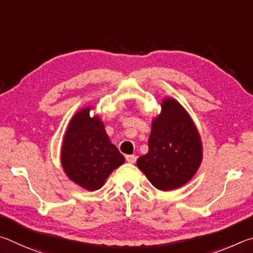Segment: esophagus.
<instances>
[{"instance_id":"esophagus-1","label":"esophagus","mask_w":253,"mask_h":253,"mask_svg":"<svg viewBox=\"0 0 253 253\" xmlns=\"http://www.w3.org/2000/svg\"><path fill=\"white\" fill-rule=\"evenodd\" d=\"M126 160L129 163H134L136 161V156L134 154H130V156H126Z\"/></svg>"}]
</instances>
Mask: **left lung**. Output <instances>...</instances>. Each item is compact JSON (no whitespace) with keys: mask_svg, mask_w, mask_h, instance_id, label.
Wrapping results in <instances>:
<instances>
[{"mask_svg":"<svg viewBox=\"0 0 253 253\" xmlns=\"http://www.w3.org/2000/svg\"><path fill=\"white\" fill-rule=\"evenodd\" d=\"M202 161V143L196 126L178 101L167 97L153 119L149 151L136 165L153 187L161 191L182 187Z\"/></svg>","mask_w":253,"mask_h":253,"instance_id":"obj_1","label":"left lung"}]
</instances>
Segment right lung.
<instances>
[{
    "instance_id": "1",
    "label": "right lung",
    "mask_w": 253,
    "mask_h": 253,
    "mask_svg": "<svg viewBox=\"0 0 253 253\" xmlns=\"http://www.w3.org/2000/svg\"><path fill=\"white\" fill-rule=\"evenodd\" d=\"M90 110L91 106L83 108L71 119L62 144L61 165L74 183L95 191L126 159L110 142L100 118L90 117Z\"/></svg>"
}]
</instances>
